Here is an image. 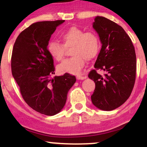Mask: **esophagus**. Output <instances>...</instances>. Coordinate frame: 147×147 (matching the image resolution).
<instances>
[{
  "label": "esophagus",
  "mask_w": 147,
  "mask_h": 147,
  "mask_svg": "<svg viewBox=\"0 0 147 147\" xmlns=\"http://www.w3.org/2000/svg\"><path fill=\"white\" fill-rule=\"evenodd\" d=\"M77 79L78 80H84V79H85L86 76H82V75H77Z\"/></svg>",
  "instance_id": "34e87169"
}]
</instances>
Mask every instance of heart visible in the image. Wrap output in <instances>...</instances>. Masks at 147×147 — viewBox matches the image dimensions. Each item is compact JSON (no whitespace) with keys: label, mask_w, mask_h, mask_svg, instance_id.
I'll use <instances>...</instances> for the list:
<instances>
[{"label":"heart","mask_w":147,"mask_h":147,"mask_svg":"<svg viewBox=\"0 0 147 147\" xmlns=\"http://www.w3.org/2000/svg\"><path fill=\"white\" fill-rule=\"evenodd\" d=\"M62 43L56 40L49 41L47 51L55 60L60 62L65 58L66 49H71L73 56L58 65L60 73L77 74L84 67L86 60H91L97 56L100 42L99 37L94 32H84L77 27H71L60 33Z\"/></svg>","instance_id":"heart-1"}]
</instances>
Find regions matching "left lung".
Returning a JSON list of instances; mask_svg holds the SVG:
<instances>
[{"label":"left lung","mask_w":147,"mask_h":147,"mask_svg":"<svg viewBox=\"0 0 147 147\" xmlns=\"http://www.w3.org/2000/svg\"><path fill=\"white\" fill-rule=\"evenodd\" d=\"M93 27L102 48L95 69L88 75L96 84L91 101L100 109L111 111L124 104L132 92L136 75L135 48L123 28L112 20L97 16ZM98 69L106 71L104 77L97 73Z\"/></svg>","instance_id":"1"}]
</instances>
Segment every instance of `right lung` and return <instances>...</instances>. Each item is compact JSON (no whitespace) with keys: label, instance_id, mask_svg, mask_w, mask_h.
Masks as SVG:
<instances>
[{"label":"right lung","instance_id":"obj_1","mask_svg":"<svg viewBox=\"0 0 147 147\" xmlns=\"http://www.w3.org/2000/svg\"><path fill=\"white\" fill-rule=\"evenodd\" d=\"M65 20L33 23L19 34L13 45L11 73L20 94L31 108L46 115L61 111L67 94L76 81L69 74L52 77L53 58L47 51L51 34Z\"/></svg>","mask_w":147,"mask_h":147}]
</instances>
